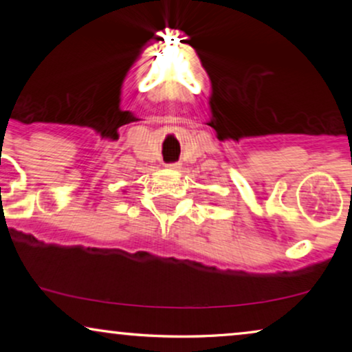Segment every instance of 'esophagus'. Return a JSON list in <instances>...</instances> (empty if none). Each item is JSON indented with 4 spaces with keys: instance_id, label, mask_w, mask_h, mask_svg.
Returning a JSON list of instances; mask_svg holds the SVG:
<instances>
[{
    "instance_id": "1",
    "label": "esophagus",
    "mask_w": 352,
    "mask_h": 352,
    "mask_svg": "<svg viewBox=\"0 0 352 352\" xmlns=\"http://www.w3.org/2000/svg\"><path fill=\"white\" fill-rule=\"evenodd\" d=\"M168 170H179V163H171V165H166Z\"/></svg>"
}]
</instances>
